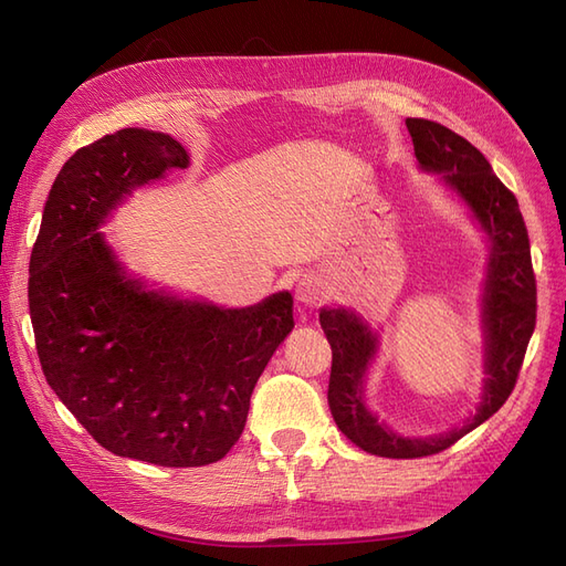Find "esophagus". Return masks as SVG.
I'll return each instance as SVG.
<instances>
[{"label":"esophagus","instance_id":"1","mask_svg":"<svg viewBox=\"0 0 566 566\" xmlns=\"http://www.w3.org/2000/svg\"><path fill=\"white\" fill-rule=\"evenodd\" d=\"M295 295L302 304L316 306V304L325 302V297H328V290L323 287V283L316 276H304V279H300V283L295 287Z\"/></svg>","mask_w":566,"mask_h":566}]
</instances>
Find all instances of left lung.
I'll list each match as a JSON object with an SVG mask.
<instances>
[{
  "label": "left lung",
  "mask_w": 566,
  "mask_h": 566,
  "mask_svg": "<svg viewBox=\"0 0 566 566\" xmlns=\"http://www.w3.org/2000/svg\"><path fill=\"white\" fill-rule=\"evenodd\" d=\"M416 158L424 169L441 172L465 200L491 238L486 281V387L476 416L460 430L437 439H403L375 420L364 401V373L375 354V337L352 312L323 310L321 328L331 342L333 368L328 385L331 413L339 432L358 449L382 458H424L447 451L458 439L489 420L512 394L536 328V276L531 266L528 233L515 193L491 172L489 160L468 139L432 119L408 117Z\"/></svg>",
  "instance_id": "obj_1"
}]
</instances>
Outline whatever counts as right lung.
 <instances>
[{
  "label": "right lung",
  "mask_w": 566,
  "mask_h": 566,
  "mask_svg": "<svg viewBox=\"0 0 566 566\" xmlns=\"http://www.w3.org/2000/svg\"><path fill=\"white\" fill-rule=\"evenodd\" d=\"M186 165L179 142L148 129L75 150L49 191L28 279L49 387L101 447L163 468L231 451L256 380L295 328L287 293L219 310L146 293L119 271L96 229L134 186Z\"/></svg>",
  "instance_id": "1"
}]
</instances>
